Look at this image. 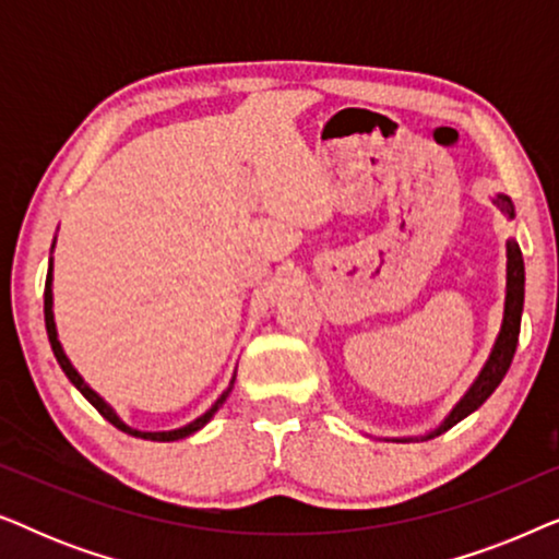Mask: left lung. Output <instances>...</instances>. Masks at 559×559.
<instances>
[{"instance_id": "8db88e82", "label": "left lung", "mask_w": 559, "mask_h": 559, "mask_svg": "<svg viewBox=\"0 0 559 559\" xmlns=\"http://www.w3.org/2000/svg\"><path fill=\"white\" fill-rule=\"evenodd\" d=\"M493 203L503 216L514 218V203H511L509 195L499 193L493 198ZM522 310H524V259H522V249H519V243L514 239H509L507 241V295H503L501 328L499 333H496V341L491 350H488V358L484 361V366H480L478 377L471 381V386L465 389V394L453 404V409L442 417V423L438 427H432V430L425 435H415V438H392L394 442L438 438V435L448 432L450 427L461 423V419L473 415V412H476L480 404L496 392V386H499L503 377H507L511 358L516 354L519 328H522Z\"/></svg>"}]
</instances>
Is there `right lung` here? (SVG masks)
<instances>
[{"mask_svg":"<svg viewBox=\"0 0 559 559\" xmlns=\"http://www.w3.org/2000/svg\"><path fill=\"white\" fill-rule=\"evenodd\" d=\"M52 249H56V239H52ZM45 331H48V341H50V348H52V354H56V358H58V364H60V369H63V373L68 379H71V384L79 389V392L86 396V400L94 404V407L102 412V415L109 419V423L114 425V427H119L121 432H127V435H134V438H142V440H155V442H173V440H182V438H188V435H193V432H198L201 430V427H205L213 419V415H216V412L224 407V402L228 400V394H231V389H234V381H236V371H234V377H231V381H228V386H226V392L218 396L216 402L211 404V409H205L201 417H195L193 423H188V425H182V427H178V430H163V432H142V430H134V427H129L124 419H121L119 415H117V409L111 407L109 402L104 400L102 394H96L94 389H91L86 381H83V377L79 373V369H75V366L71 364V358L66 356V350H63V346H60V341H58V328H56V312H52V257H50V266H48V277H45Z\"/></svg>","mask_w":559,"mask_h":559,"instance_id":"right-lung-1","label":"right lung"}]
</instances>
